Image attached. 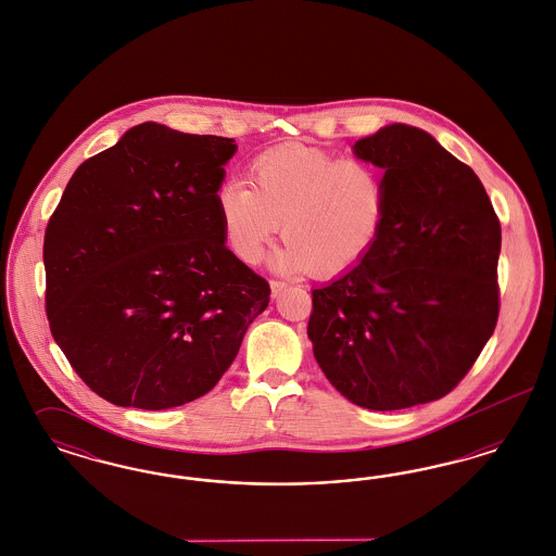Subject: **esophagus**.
I'll use <instances>...</instances> for the list:
<instances>
[{
    "instance_id": "obj_1",
    "label": "esophagus",
    "mask_w": 556,
    "mask_h": 556,
    "mask_svg": "<svg viewBox=\"0 0 556 556\" xmlns=\"http://www.w3.org/2000/svg\"><path fill=\"white\" fill-rule=\"evenodd\" d=\"M288 288L286 281H270V291H273V298H277L281 291Z\"/></svg>"
}]
</instances>
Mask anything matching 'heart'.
<instances>
[{
    "label": "heart",
    "instance_id": "heart-1",
    "mask_svg": "<svg viewBox=\"0 0 556 556\" xmlns=\"http://www.w3.org/2000/svg\"><path fill=\"white\" fill-rule=\"evenodd\" d=\"M248 184L216 189L223 236L245 265L265 258L281 227L277 265L331 277L358 265L383 231L388 179L369 160L288 143L250 160Z\"/></svg>",
    "mask_w": 556,
    "mask_h": 556
}]
</instances>
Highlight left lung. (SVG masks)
Listing matches in <instances>:
<instances>
[{"instance_id": "obj_1", "label": "left lung", "mask_w": 556, "mask_h": 556, "mask_svg": "<svg viewBox=\"0 0 556 556\" xmlns=\"http://www.w3.org/2000/svg\"><path fill=\"white\" fill-rule=\"evenodd\" d=\"M352 150L386 170V223L358 265L313 290L308 338L352 404L410 408L452 392L494 333L501 220L429 132L396 123Z\"/></svg>"}]
</instances>
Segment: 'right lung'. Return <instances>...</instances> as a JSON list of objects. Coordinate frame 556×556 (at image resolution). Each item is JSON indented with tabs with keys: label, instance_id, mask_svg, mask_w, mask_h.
I'll return each mask as SVG.
<instances>
[{
	"label": "right lung",
	"instance_id": "1",
	"mask_svg": "<svg viewBox=\"0 0 556 556\" xmlns=\"http://www.w3.org/2000/svg\"><path fill=\"white\" fill-rule=\"evenodd\" d=\"M236 139L159 123L85 160L52 214L53 340L108 402L143 410L208 394L270 288L225 245L216 189Z\"/></svg>",
	"mask_w": 556,
	"mask_h": 556
}]
</instances>
